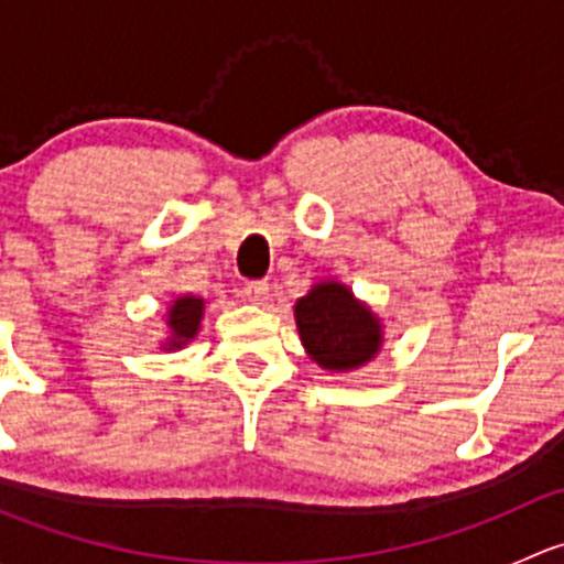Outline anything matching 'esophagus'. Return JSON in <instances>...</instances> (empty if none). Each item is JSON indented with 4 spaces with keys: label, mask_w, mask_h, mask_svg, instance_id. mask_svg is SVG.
<instances>
[{
    "label": "esophagus",
    "mask_w": 564,
    "mask_h": 564,
    "mask_svg": "<svg viewBox=\"0 0 564 564\" xmlns=\"http://www.w3.org/2000/svg\"><path fill=\"white\" fill-rule=\"evenodd\" d=\"M242 294H246L248 303H253V305H267V300H270V283H267V281L246 283V289H242Z\"/></svg>",
    "instance_id": "esophagus-1"
}]
</instances>
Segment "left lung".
Returning <instances> with one entry per match:
<instances>
[{"instance_id": "8db88e82", "label": "left lung", "mask_w": 564, "mask_h": 564, "mask_svg": "<svg viewBox=\"0 0 564 564\" xmlns=\"http://www.w3.org/2000/svg\"><path fill=\"white\" fill-rule=\"evenodd\" d=\"M300 340L318 368L349 373L382 351L384 324L346 283L327 278L294 303Z\"/></svg>"}]
</instances>
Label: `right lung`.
Segmentation results:
<instances>
[{"label":"right lung","instance_id":"obj_1","mask_svg":"<svg viewBox=\"0 0 564 564\" xmlns=\"http://www.w3.org/2000/svg\"><path fill=\"white\" fill-rule=\"evenodd\" d=\"M204 300L193 294L174 297L166 308V335L161 338L163 351H180L191 344L202 329Z\"/></svg>","mask_w":564,"mask_h":564}]
</instances>
